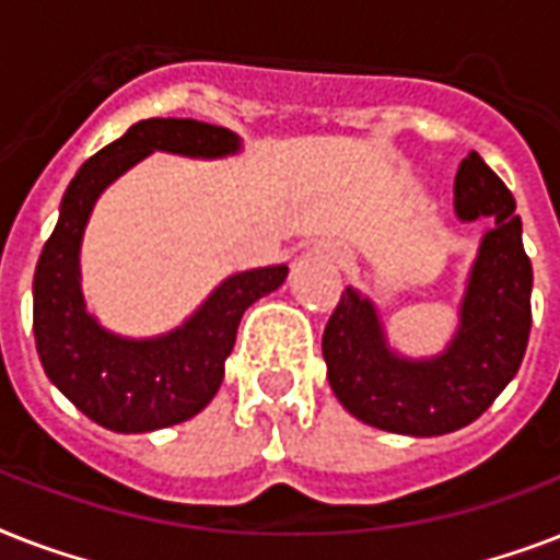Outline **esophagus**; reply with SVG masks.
I'll use <instances>...</instances> for the list:
<instances>
[{
  "label": "esophagus",
  "instance_id": "esophagus-1",
  "mask_svg": "<svg viewBox=\"0 0 560 560\" xmlns=\"http://www.w3.org/2000/svg\"><path fill=\"white\" fill-rule=\"evenodd\" d=\"M331 255L337 258V261H342V253H337V249H331Z\"/></svg>",
  "mask_w": 560,
  "mask_h": 560
}]
</instances>
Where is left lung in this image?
<instances>
[{
  "instance_id": "left-lung-1",
  "label": "left lung",
  "mask_w": 560,
  "mask_h": 560,
  "mask_svg": "<svg viewBox=\"0 0 560 560\" xmlns=\"http://www.w3.org/2000/svg\"><path fill=\"white\" fill-rule=\"evenodd\" d=\"M462 220L488 218L470 267L459 328L435 358L409 360L389 349L372 299L342 290L323 334L328 383L363 424L400 435H444L468 427L509 386L523 363L532 328V261L523 223L505 183L477 151L453 183Z\"/></svg>"
}]
</instances>
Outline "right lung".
I'll return each mask as SVG.
<instances>
[{"instance_id": "1", "label": "right lung", "mask_w": 560, "mask_h": 560, "mask_svg": "<svg viewBox=\"0 0 560 560\" xmlns=\"http://www.w3.org/2000/svg\"><path fill=\"white\" fill-rule=\"evenodd\" d=\"M153 151L220 160L241 151L232 130L194 118H144L83 162L60 202V218L34 272V340L48 381L95 424L151 433L188 421L218 395L241 316L281 288L288 267L229 276L194 316L148 340L101 328L81 293V241L101 191Z\"/></svg>"}]
</instances>
